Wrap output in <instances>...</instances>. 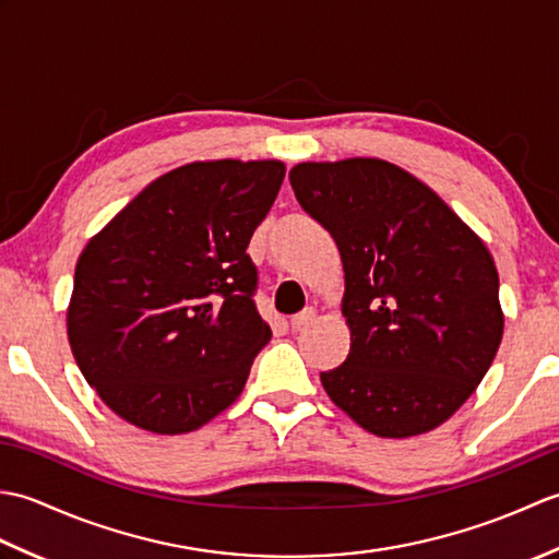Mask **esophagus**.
Returning <instances> with one entry per match:
<instances>
[{"instance_id":"esophagus-1","label":"esophagus","mask_w":559,"mask_h":559,"mask_svg":"<svg viewBox=\"0 0 559 559\" xmlns=\"http://www.w3.org/2000/svg\"><path fill=\"white\" fill-rule=\"evenodd\" d=\"M312 319H314V310H305V312H300V314H295V317L290 319V329H293V331H300V329H305L307 324H312Z\"/></svg>"}]
</instances>
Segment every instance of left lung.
Returning a JSON list of instances; mask_svg holds the SVG:
<instances>
[{"label":"left lung","mask_w":559,"mask_h":559,"mask_svg":"<svg viewBox=\"0 0 559 559\" xmlns=\"http://www.w3.org/2000/svg\"><path fill=\"white\" fill-rule=\"evenodd\" d=\"M300 206L338 247L350 353L322 372L329 399L377 437L447 423L504 334L500 276L480 237L437 192L382 158L298 163Z\"/></svg>","instance_id":"8db88e82"}]
</instances>
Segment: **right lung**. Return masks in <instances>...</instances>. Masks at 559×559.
<instances>
[{
  "instance_id": "add662e5",
  "label": "right lung",
  "mask_w": 559,
  "mask_h": 559,
  "mask_svg": "<svg viewBox=\"0 0 559 559\" xmlns=\"http://www.w3.org/2000/svg\"><path fill=\"white\" fill-rule=\"evenodd\" d=\"M286 177L283 160H194L153 180L83 247L67 336L115 415L185 435L242 394L271 338L252 293L249 237Z\"/></svg>"
}]
</instances>
